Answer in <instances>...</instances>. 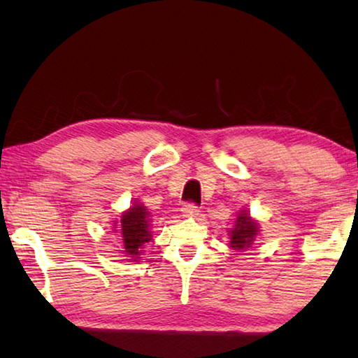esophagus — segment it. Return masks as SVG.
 <instances>
[{
    "mask_svg": "<svg viewBox=\"0 0 358 358\" xmlns=\"http://www.w3.org/2000/svg\"><path fill=\"white\" fill-rule=\"evenodd\" d=\"M181 213H183L185 217H196L199 215V208L194 203H186L181 208Z\"/></svg>",
    "mask_w": 358,
    "mask_h": 358,
    "instance_id": "esophagus-1",
    "label": "esophagus"
}]
</instances>
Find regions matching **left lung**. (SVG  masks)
I'll return each instance as SVG.
<instances>
[{"label":"left lung","instance_id":"obj_1","mask_svg":"<svg viewBox=\"0 0 358 358\" xmlns=\"http://www.w3.org/2000/svg\"><path fill=\"white\" fill-rule=\"evenodd\" d=\"M259 235V222L250 215L246 208L240 210L235 220V226L229 230V248L235 251H246L251 248Z\"/></svg>","mask_w":358,"mask_h":358}]
</instances>
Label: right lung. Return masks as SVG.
Masks as SVG:
<instances>
[{"mask_svg": "<svg viewBox=\"0 0 358 358\" xmlns=\"http://www.w3.org/2000/svg\"><path fill=\"white\" fill-rule=\"evenodd\" d=\"M151 215L148 208L138 201L132 207L121 213L120 221L113 222V230L118 234V240L123 248V254L131 262H138L145 243L151 240Z\"/></svg>", "mask_w": 358, "mask_h": 358, "instance_id": "1", "label": "right lung"}]
</instances>
